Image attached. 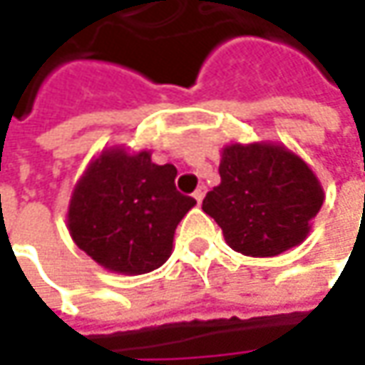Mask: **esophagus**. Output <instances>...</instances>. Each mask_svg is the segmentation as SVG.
Here are the masks:
<instances>
[{
  "instance_id": "esophagus-1",
  "label": "esophagus",
  "mask_w": 365,
  "mask_h": 365,
  "mask_svg": "<svg viewBox=\"0 0 365 365\" xmlns=\"http://www.w3.org/2000/svg\"><path fill=\"white\" fill-rule=\"evenodd\" d=\"M205 192H207V189H205V185H201V187H197V190L192 192V197H195V201L201 205V201H203Z\"/></svg>"
}]
</instances>
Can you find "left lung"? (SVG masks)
Listing matches in <instances>:
<instances>
[{"instance_id": "1", "label": "left lung", "mask_w": 365, "mask_h": 365, "mask_svg": "<svg viewBox=\"0 0 365 365\" xmlns=\"http://www.w3.org/2000/svg\"><path fill=\"white\" fill-rule=\"evenodd\" d=\"M219 176L203 211L217 221L232 250L252 258L302 244L325 199L309 164L272 142L225 146Z\"/></svg>"}]
</instances>
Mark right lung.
<instances>
[{
  "instance_id": "1",
  "label": "right lung",
  "mask_w": 365,
  "mask_h": 365,
  "mask_svg": "<svg viewBox=\"0 0 365 365\" xmlns=\"http://www.w3.org/2000/svg\"><path fill=\"white\" fill-rule=\"evenodd\" d=\"M175 178V166L154 164L146 150H103L73 190L71 237L109 272L160 268L170 258L176 225L197 205L176 190Z\"/></svg>"
}]
</instances>
